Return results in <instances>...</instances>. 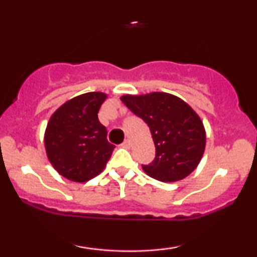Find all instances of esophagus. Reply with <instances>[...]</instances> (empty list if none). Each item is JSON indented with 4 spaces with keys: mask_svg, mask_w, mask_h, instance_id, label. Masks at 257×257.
<instances>
[{
    "mask_svg": "<svg viewBox=\"0 0 257 257\" xmlns=\"http://www.w3.org/2000/svg\"><path fill=\"white\" fill-rule=\"evenodd\" d=\"M122 146L124 147V149H131V147H132V141L129 140V139H126V140H124V143L122 144Z\"/></svg>",
    "mask_w": 257,
    "mask_h": 257,
    "instance_id": "obj_1",
    "label": "esophagus"
}]
</instances>
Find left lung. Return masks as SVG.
<instances>
[{
  "label": "left lung",
  "instance_id": "1",
  "mask_svg": "<svg viewBox=\"0 0 257 257\" xmlns=\"http://www.w3.org/2000/svg\"><path fill=\"white\" fill-rule=\"evenodd\" d=\"M126 107L150 126L156 146L155 161L143 170L152 179L175 182L198 167L205 150L202 119L187 102L163 91L120 96Z\"/></svg>",
  "mask_w": 257,
  "mask_h": 257
}]
</instances>
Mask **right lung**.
<instances>
[{"label":"right lung","mask_w":257,"mask_h":257,"mask_svg":"<svg viewBox=\"0 0 257 257\" xmlns=\"http://www.w3.org/2000/svg\"><path fill=\"white\" fill-rule=\"evenodd\" d=\"M107 98L90 91L67 100L52 114L44 132L47 157L57 172L73 182H85L105 169L114 145L99 122L100 106Z\"/></svg>","instance_id":"add662e5"}]
</instances>
